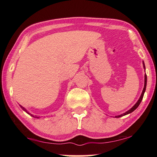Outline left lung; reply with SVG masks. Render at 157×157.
<instances>
[{"label": "left lung", "mask_w": 157, "mask_h": 157, "mask_svg": "<svg viewBox=\"0 0 157 157\" xmlns=\"http://www.w3.org/2000/svg\"><path fill=\"white\" fill-rule=\"evenodd\" d=\"M143 67H144V68L145 69V66L144 62H143ZM146 85H147V75H146V74H145V84H144V88H143L142 94H141V95H140L139 100H138V102L136 103V104H135V105L131 109H129V111H127V112H125L124 113L121 114V115H119V116H116V118H120V117H121V116H124V115H127V114L132 113V111H134L138 107H139V105H140V102H141V100H143V95H144V93H145V89H146Z\"/></svg>", "instance_id": "8db88e82"}]
</instances>
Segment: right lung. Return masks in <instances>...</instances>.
Here are the masks:
<instances>
[{"label":"right lung","mask_w":157,"mask_h":157,"mask_svg":"<svg viewBox=\"0 0 157 157\" xmlns=\"http://www.w3.org/2000/svg\"><path fill=\"white\" fill-rule=\"evenodd\" d=\"M22 107V108H23V110H24V111H26V112H27V111H26V109H24V108H23V107ZM27 113H28V112H27ZM29 114H30V113H29Z\"/></svg>","instance_id":"right-lung-1"}]
</instances>
